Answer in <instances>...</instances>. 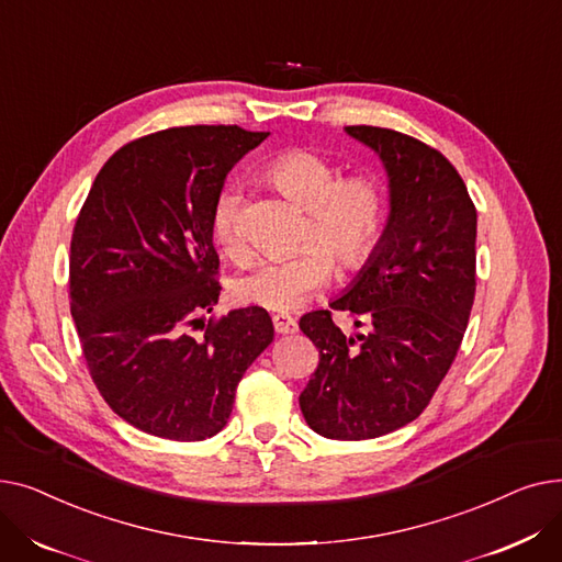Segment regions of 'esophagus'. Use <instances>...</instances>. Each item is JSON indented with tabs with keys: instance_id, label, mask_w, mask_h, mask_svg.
I'll return each instance as SVG.
<instances>
[{
	"instance_id": "34e87169",
	"label": "esophagus",
	"mask_w": 562,
	"mask_h": 562,
	"mask_svg": "<svg viewBox=\"0 0 562 562\" xmlns=\"http://www.w3.org/2000/svg\"><path fill=\"white\" fill-rule=\"evenodd\" d=\"M271 321H273V328H276L278 335H291V333L299 330L296 318L289 316V314H273Z\"/></svg>"
}]
</instances>
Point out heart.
Returning a JSON list of instances; mask_svg holds the SVG:
<instances>
[{
    "label": "heart",
    "mask_w": 562,
    "mask_h": 562,
    "mask_svg": "<svg viewBox=\"0 0 562 562\" xmlns=\"http://www.w3.org/2000/svg\"><path fill=\"white\" fill-rule=\"evenodd\" d=\"M269 180L282 195L307 212L303 246L286 257L263 259L232 284L234 299L246 305L286 312L301 307L337 269L356 271L375 250L387 218V193L373 172L341 175L335 164L303 147L280 153L266 166ZM244 193L225 184L212 204V234L218 248L244 257L241 236Z\"/></svg>",
    "instance_id": "heart-1"
}]
</instances>
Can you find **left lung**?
I'll return each mask as SVG.
<instances>
[{"instance_id":"1","label":"left lung","mask_w":562,"mask_h":562,"mask_svg":"<svg viewBox=\"0 0 562 562\" xmlns=\"http://www.w3.org/2000/svg\"><path fill=\"white\" fill-rule=\"evenodd\" d=\"M390 175L385 234L346 296L330 307L367 333L348 337L330 310L301 318L318 364L301 392L312 430L373 439L415 422L449 373L476 291V206L456 166L424 140L350 125Z\"/></svg>"}]
</instances>
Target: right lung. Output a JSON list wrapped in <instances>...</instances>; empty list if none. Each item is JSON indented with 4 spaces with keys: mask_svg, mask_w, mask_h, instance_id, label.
<instances>
[{
    "mask_svg": "<svg viewBox=\"0 0 562 562\" xmlns=\"http://www.w3.org/2000/svg\"><path fill=\"white\" fill-rule=\"evenodd\" d=\"M269 132L170 127L125 143L88 191L70 241V312L86 369L134 428L175 441L223 430L236 385L273 341L263 307L212 312V204Z\"/></svg>",
    "mask_w": 562,
    "mask_h": 562,
    "instance_id": "add662e5",
    "label": "right lung"
}]
</instances>
